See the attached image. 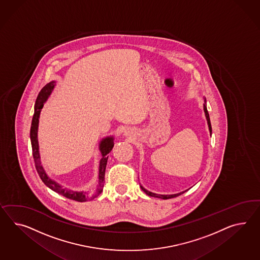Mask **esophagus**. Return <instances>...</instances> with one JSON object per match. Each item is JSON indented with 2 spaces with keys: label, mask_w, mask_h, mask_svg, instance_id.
<instances>
[{
  "label": "esophagus",
  "mask_w": 260,
  "mask_h": 260,
  "mask_svg": "<svg viewBox=\"0 0 260 260\" xmlns=\"http://www.w3.org/2000/svg\"><path fill=\"white\" fill-rule=\"evenodd\" d=\"M123 133H124L125 136H132L133 134V128H132V127H125L124 131H123Z\"/></svg>",
  "instance_id": "1"
}]
</instances>
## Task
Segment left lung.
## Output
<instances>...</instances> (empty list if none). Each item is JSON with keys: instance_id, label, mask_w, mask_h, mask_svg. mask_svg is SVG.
Masks as SVG:
<instances>
[{"instance_id": "8db88e82", "label": "left lung", "mask_w": 260, "mask_h": 260, "mask_svg": "<svg viewBox=\"0 0 260 260\" xmlns=\"http://www.w3.org/2000/svg\"><path fill=\"white\" fill-rule=\"evenodd\" d=\"M203 107H204V113H205V116H206V119H207V122H208V126H209V134L211 135V132H212V131H211L209 114V113H208V109H207V101H206V99H204ZM141 188H142V190L146 192L147 196H149V197H157V198H161V199H170V198H174V197H178V196H180V194H182L185 191H187V190H189V189H188V190L180 191V192L175 193V194H158V193H155V192H152V191H149V190H146V188H144L142 185H141Z\"/></svg>"}]
</instances>
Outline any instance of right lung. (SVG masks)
I'll return each instance as SVG.
<instances>
[{
	"mask_svg": "<svg viewBox=\"0 0 260 260\" xmlns=\"http://www.w3.org/2000/svg\"><path fill=\"white\" fill-rule=\"evenodd\" d=\"M55 85H56L55 81H51V83H47L39 92L37 101H36L35 113L32 116V125H31V131H30L32 157H34L35 165H36L38 175L47 187H49L51 190L57 192L63 197L69 198V199H72V200H75L78 202H85V201H89L91 199H94L95 197H99L102 193L103 186H104V177H105V169H106V165H107L108 154L112 151V149L114 147V136H107L105 138H102V141L100 142L99 149L102 153V158L100 160V166H99V182L93 190H87V191L71 190V189L64 187L62 184L58 183L56 180L49 177L47 172L45 171L44 167L41 162L39 145H38V125H39V117H40L41 110L44 106L45 102L48 101V99L51 95Z\"/></svg>",
	"mask_w": 260,
	"mask_h": 260,
	"instance_id": "right-lung-1",
	"label": "right lung"
}]
</instances>
